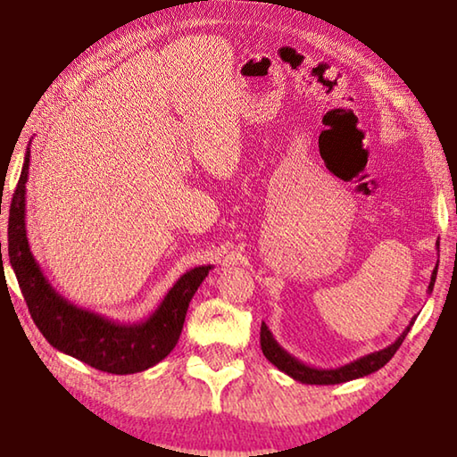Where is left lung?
Listing matches in <instances>:
<instances>
[{
    "label": "left lung",
    "mask_w": 457,
    "mask_h": 457,
    "mask_svg": "<svg viewBox=\"0 0 457 457\" xmlns=\"http://www.w3.org/2000/svg\"><path fill=\"white\" fill-rule=\"evenodd\" d=\"M439 247V244H437ZM436 276H437V266L433 270L431 274V282L428 286V292L431 294L433 290V284H436ZM413 327V320L409 322V327L401 332L399 338L395 343L386 346L383 351H375V353H369L365 357H361L357 361L349 362V365H343V367H337V369H316L306 365V362L298 361L296 357H292L288 351H284L280 345H278V340L274 338L272 332L266 327V322H262V330H260V345H262V353H264V357L272 362L274 367H278L286 373L288 377H292L294 381H300V383H306V385H337V383H346V381H353V378H361V377H367L370 373H375L381 367H385L386 362L391 361L393 354L397 353V349L403 343L407 332L411 330Z\"/></svg>",
    "instance_id": "left-lung-1"
}]
</instances>
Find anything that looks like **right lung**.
I'll return each instance as SVG.
<instances>
[{
    "instance_id": "1",
    "label": "right lung",
    "mask_w": 457,
    "mask_h": 457,
    "mask_svg": "<svg viewBox=\"0 0 457 457\" xmlns=\"http://www.w3.org/2000/svg\"><path fill=\"white\" fill-rule=\"evenodd\" d=\"M28 171L29 145L10 204L7 253L36 327L54 349L104 373L130 375L157 365L175 349L193 294L213 266H197L185 272L165 294L157 311L141 322H117L72 304L48 282L29 250L26 236Z\"/></svg>"
}]
</instances>
